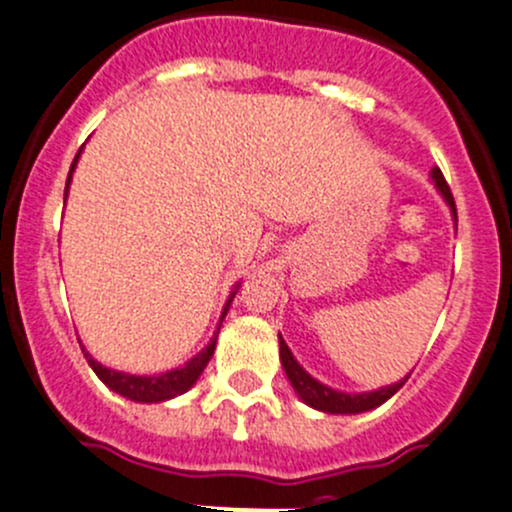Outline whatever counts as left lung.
Listing matches in <instances>:
<instances>
[{"mask_svg": "<svg viewBox=\"0 0 512 512\" xmlns=\"http://www.w3.org/2000/svg\"><path fill=\"white\" fill-rule=\"evenodd\" d=\"M431 178L433 183H436V188L441 190L443 198H446V203L451 205V213L453 218H456V200H453V193L451 188H448L443 173L438 168H433ZM280 359L287 371V379L292 381L299 399H302L307 406H312V409L324 411V414H361V411L376 409V406H381L384 401H389L391 396L404 386V381L409 379V376H406L404 381H396V384L391 386H381V389L376 391H366V394H344V391L329 389V386L319 384L314 376H309L307 371L297 364V359H294L292 352H289V347L282 337H280Z\"/></svg>", "mask_w": 512, "mask_h": 512, "instance_id": "1", "label": "left lung"}]
</instances>
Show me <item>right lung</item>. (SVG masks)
<instances>
[{
	"label": "right lung",
	"instance_id": "add662e5",
	"mask_svg": "<svg viewBox=\"0 0 512 512\" xmlns=\"http://www.w3.org/2000/svg\"><path fill=\"white\" fill-rule=\"evenodd\" d=\"M81 153V148H79ZM79 153H76L74 163H71V170H69V178H66V190H64V200H66V193H69V183H71V173H74L76 168V160H79ZM237 292V289H235ZM235 292L230 294V299H227L225 309H223V317H220V324H223L227 309H230V302L232 297H235ZM220 332V327H218ZM218 332H215V337L210 339L208 347L203 349L200 354H195L193 359L188 361V364L178 366V369L173 371H165V374H153V376H136V374H123V371H116V369H108V366L98 364V361L86 352L84 347H81V352H84L86 361H89L91 369L96 371L98 379L103 381V384L108 386L111 391H116V394L126 396V399L131 401H138V404H158V401H168V399H175V396L185 394V391L190 389V386L195 384V381L200 379V374H203V369L208 366L210 356L215 352V342H218Z\"/></svg>",
	"mask_w": 512,
	"mask_h": 512
}]
</instances>
